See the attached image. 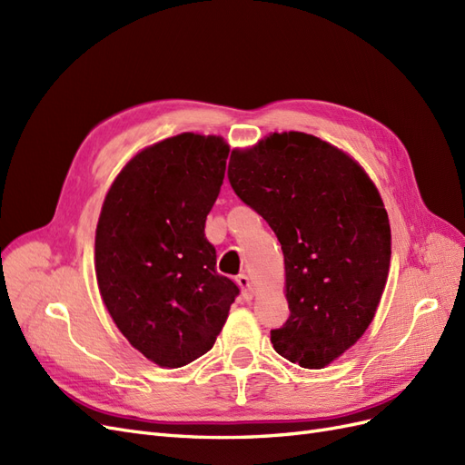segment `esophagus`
<instances>
[{"label":"esophagus","instance_id":"1","mask_svg":"<svg viewBox=\"0 0 465 465\" xmlns=\"http://www.w3.org/2000/svg\"><path fill=\"white\" fill-rule=\"evenodd\" d=\"M236 285L241 287V291H242V294L246 299H250L252 294H254V285H252V281H250V277L248 275H238L236 277Z\"/></svg>","mask_w":465,"mask_h":465}]
</instances>
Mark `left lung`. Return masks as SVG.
Listing matches in <instances>:
<instances>
[{"label":"left lung","instance_id":"left-lung-1","mask_svg":"<svg viewBox=\"0 0 465 465\" xmlns=\"http://www.w3.org/2000/svg\"><path fill=\"white\" fill-rule=\"evenodd\" d=\"M231 186L277 234L291 316L273 349L302 369H323L367 331L382 299L391 231L364 168L302 132L270 134L232 149Z\"/></svg>","mask_w":465,"mask_h":465}]
</instances>
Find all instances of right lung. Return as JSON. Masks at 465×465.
<instances>
[{"mask_svg": "<svg viewBox=\"0 0 465 465\" xmlns=\"http://www.w3.org/2000/svg\"><path fill=\"white\" fill-rule=\"evenodd\" d=\"M229 151L221 135L192 132L142 149L112 182L96 223L94 272L106 311L163 369L205 355L238 294L215 272L203 232Z\"/></svg>", "mask_w": 465, "mask_h": 465, "instance_id": "1", "label": "right lung"}]
</instances>
